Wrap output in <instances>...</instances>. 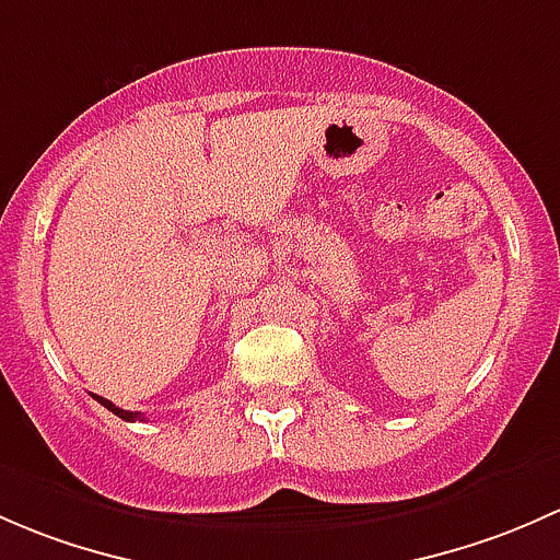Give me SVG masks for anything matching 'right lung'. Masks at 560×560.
I'll list each match as a JSON object with an SVG mask.
<instances>
[{"label":"right lung","instance_id":"1","mask_svg":"<svg viewBox=\"0 0 560 560\" xmlns=\"http://www.w3.org/2000/svg\"><path fill=\"white\" fill-rule=\"evenodd\" d=\"M91 396H94V399L100 401V405H105V407L109 409V412H113V415H118V418H124V420H131V423H135V420H145V415H142V412H129V409H120V407H115L113 401L105 399V396H96V394H91Z\"/></svg>","mask_w":560,"mask_h":560}]
</instances>
